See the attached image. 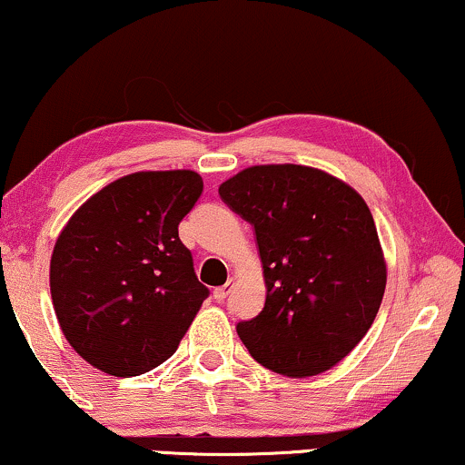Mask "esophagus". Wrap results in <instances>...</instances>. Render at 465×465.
I'll use <instances>...</instances> for the list:
<instances>
[{"instance_id":"esophagus-1","label":"esophagus","mask_w":465,"mask_h":465,"mask_svg":"<svg viewBox=\"0 0 465 465\" xmlns=\"http://www.w3.org/2000/svg\"><path fill=\"white\" fill-rule=\"evenodd\" d=\"M233 290V279H229V282L225 283V286H221V288H216L214 290V299L218 301V303H221V301H225L227 296H229V292H232Z\"/></svg>"}]
</instances>
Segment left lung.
Segmentation results:
<instances>
[{
	"instance_id": "1",
	"label": "left lung",
	"mask_w": 465,
	"mask_h": 465,
	"mask_svg": "<svg viewBox=\"0 0 465 465\" xmlns=\"http://www.w3.org/2000/svg\"><path fill=\"white\" fill-rule=\"evenodd\" d=\"M221 199L253 227L266 303L236 331L251 357L286 377L344 360L368 333L385 292V262L366 201L327 173L251 166Z\"/></svg>"
}]
</instances>
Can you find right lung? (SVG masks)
<instances>
[{
    "label": "right lung",
    "mask_w": 465,
    "mask_h": 465,
    "mask_svg": "<svg viewBox=\"0 0 465 465\" xmlns=\"http://www.w3.org/2000/svg\"><path fill=\"white\" fill-rule=\"evenodd\" d=\"M201 193L194 171L132 173L66 223L49 286L64 338L91 366L138 377L177 351L210 294L177 232Z\"/></svg>",
    "instance_id": "right-lung-1"
}]
</instances>
